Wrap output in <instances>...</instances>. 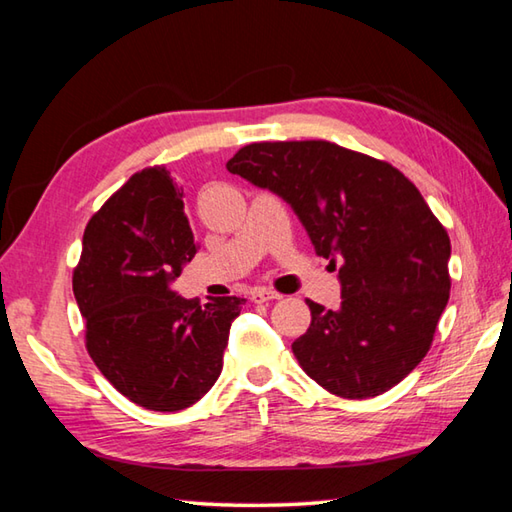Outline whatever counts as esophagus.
Returning <instances> with one entry per match:
<instances>
[{
  "instance_id": "obj_1",
  "label": "esophagus",
  "mask_w": 512,
  "mask_h": 512,
  "mask_svg": "<svg viewBox=\"0 0 512 512\" xmlns=\"http://www.w3.org/2000/svg\"><path fill=\"white\" fill-rule=\"evenodd\" d=\"M280 293H275V291H268V288H253V291H250V302H255V304H262V302H271V300H280Z\"/></svg>"
}]
</instances>
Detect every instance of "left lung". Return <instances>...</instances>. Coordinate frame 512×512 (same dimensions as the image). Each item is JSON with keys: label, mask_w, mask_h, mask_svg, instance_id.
<instances>
[{"label": "left lung", "mask_w": 512, "mask_h": 512, "mask_svg": "<svg viewBox=\"0 0 512 512\" xmlns=\"http://www.w3.org/2000/svg\"><path fill=\"white\" fill-rule=\"evenodd\" d=\"M226 167L282 197L315 253L340 259V309L306 300L311 327L293 342L300 367L342 398L401 383L430 351L450 297V237L416 185L329 141L250 143Z\"/></svg>", "instance_id": "obj_1"}]
</instances>
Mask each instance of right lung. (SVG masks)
<instances>
[{"label":"right lung","instance_id":"right-lung-1","mask_svg":"<svg viewBox=\"0 0 512 512\" xmlns=\"http://www.w3.org/2000/svg\"><path fill=\"white\" fill-rule=\"evenodd\" d=\"M197 253L183 190L163 165L136 172L111 194L82 237L73 295L87 351L111 385L154 412L199 401L224 367L230 324L244 297L201 306L170 284Z\"/></svg>","mask_w":512,"mask_h":512}]
</instances>
